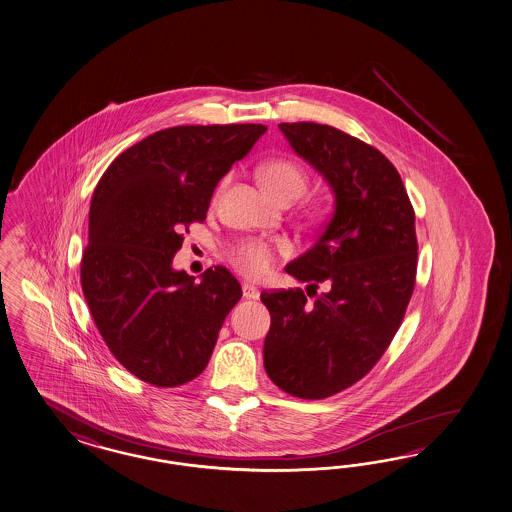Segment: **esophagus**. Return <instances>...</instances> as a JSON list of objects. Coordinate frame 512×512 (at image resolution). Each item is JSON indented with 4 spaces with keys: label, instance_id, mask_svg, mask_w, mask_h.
Wrapping results in <instances>:
<instances>
[{
    "label": "esophagus",
    "instance_id": "34e87169",
    "mask_svg": "<svg viewBox=\"0 0 512 512\" xmlns=\"http://www.w3.org/2000/svg\"><path fill=\"white\" fill-rule=\"evenodd\" d=\"M242 294H244V298H248V300H259V296H261L259 288L253 287L250 283H242Z\"/></svg>",
    "mask_w": 512,
    "mask_h": 512
}]
</instances>
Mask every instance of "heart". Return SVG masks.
Wrapping results in <instances>:
<instances>
[{
    "label": "heart",
    "mask_w": 512,
    "mask_h": 512,
    "mask_svg": "<svg viewBox=\"0 0 512 512\" xmlns=\"http://www.w3.org/2000/svg\"><path fill=\"white\" fill-rule=\"evenodd\" d=\"M259 177L262 185L281 203L298 200L307 188V175L303 168L288 159H274L262 164ZM231 259L242 274L259 279L268 274L274 262V251L261 240H246L233 250Z\"/></svg>",
    "instance_id": "obj_1"
}]
</instances>
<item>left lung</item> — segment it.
<instances>
[{
    "label": "left lung",
    "instance_id": "obj_1",
    "mask_svg": "<svg viewBox=\"0 0 512 512\" xmlns=\"http://www.w3.org/2000/svg\"><path fill=\"white\" fill-rule=\"evenodd\" d=\"M279 129L324 177L335 211L311 250L285 268L325 292L312 301L301 288L261 294L272 316L264 368L296 398H329L368 374L398 331L416 277L414 211L381 151L331 125Z\"/></svg>",
    "mask_w": 512,
    "mask_h": 512
}]
</instances>
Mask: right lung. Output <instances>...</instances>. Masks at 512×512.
I'll return each mask as SVG.
<instances>
[{
  "label": "right lung",
  "mask_w": 512,
  "mask_h": 512,
  "mask_svg": "<svg viewBox=\"0 0 512 512\" xmlns=\"http://www.w3.org/2000/svg\"><path fill=\"white\" fill-rule=\"evenodd\" d=\"M266 125H179L120 153L88 212L81 287L114 357L138 379L177 387L205 370L242 288L224 266L200 283L174 270L183 229L203 222L212 192Z\"/></svg>",
  "instance_id": "obj_1"
}]
</instances>
